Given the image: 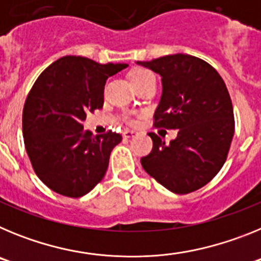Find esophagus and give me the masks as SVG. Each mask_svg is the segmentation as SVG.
Listing matches in <instances>:
<instances>
[{"label":"esophagus","mask_w":261,"mask_h":261,"mask_svg":"<svg viewBox=\"0 0 261 261\" xmlns=\"http://www.w3.org/2000/svg\"><path fill=\"white\" fill-rule=\"evenodd\" d=\"M123 135L125 138H130V137H135V136L137 135V132H136V130H130V129H125Z\"/></svg>","instance_id":"esophagus-1"}]
</instances>
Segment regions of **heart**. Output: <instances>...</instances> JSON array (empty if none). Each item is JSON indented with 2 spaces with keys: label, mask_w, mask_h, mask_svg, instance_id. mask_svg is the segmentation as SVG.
Segmentation results:
<instances>
[{
  "label": "heart",
  "mask_w": 261,
  "mask_h": 261,
  "mask_svg": "<svg viewBox=\"0 0 261 261\" xmlns=\"http://www.w3.org/2000/svg\"><path fill=\"white\" fill-rule=\"evenodd\" d=\"M150 78H154L153 73H150L149 70H145V69H138V70L133 71L132 75H130L133 86H137V85L142 84V82L150 80Z\"/></svg>",
  "instance_id": "heart-1"
}]
</instances>
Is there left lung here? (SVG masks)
<instances>
[{"label":"left lung","mask_w":261,"mask_h":261,"mask_svg":"<svg viewBox=\"0 0 261 261\" xmlns=\"http://www.w3.org/2000/svg\"><path fill=\"white\" fill-rule=\"evenodd\" d=\"M162 77L154 126L179 129L170 144L150 132L153 149L141 158L147 174L179 195L200 190L226 162L234 136L232 103L222 77L204 60L170 55L138 61Z\"/></svg>","instance_id":"1"}]
</instances>
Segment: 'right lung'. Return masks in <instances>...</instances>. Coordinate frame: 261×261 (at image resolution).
I'll use <instances>...</instances> for the list:
<instances>
[{
  "label": "right lung",
  "mask_w": 261,
  "mask_h": 261,
  "mask_svg": "<svg viewBox=\"0 0 261 261\" xmlns=\"http://www.w3.org/2000/svg\"><path fill=\"white\" fill-rule=\"evenodd\" d=\"M126 66L65 56L30 90L22 116L24 146L39 179L59 195L85 196L105 176L111 151L123 137L112 130L93 136L82 121L103 107L106 80Z\"/></svg>",
  "instance_id": "1"
}]
</instances>
